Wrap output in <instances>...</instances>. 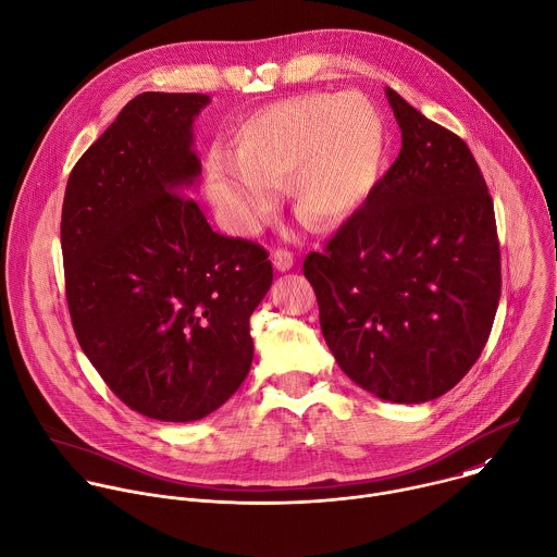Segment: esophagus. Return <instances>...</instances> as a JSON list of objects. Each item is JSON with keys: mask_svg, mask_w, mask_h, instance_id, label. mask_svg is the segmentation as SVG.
<instances>
[{"mask_svg": "<svg viewBox=\"0 0 557 557\" xmlns=\"http://www.w3.org/2000/svg\"><path fill=\"white\" fill-rule=\"evenodd\" d=\"M293 264H295V256H293V251H288V249H275L273 251V267L277 269V271H290L293 269Z\"/></svg>", "mask_w": 557, "mask_h": 557, "instance_id": "esophagus-1", "label": "esophagus"}]
</instances>
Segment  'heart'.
<instances>
[{
  "mask_svg": "<svg viewBox=\"0 0 557 557\" xmlns=\"http://www.w3.org/2000/svg\"><path fill=\"white\" fill-rule=\"evenodd\" d=\"M387 124L362 94L310 91L271 102L234 133V157H208V193L236 234H256L286 181L295 212L317 230L345 223L376 188Z\"/></svg>",
  "mask_w": 557,
  "mask_h": 557,
  "instance_id": "b5f03b06",
  "label": "heart"
}]
</instances>
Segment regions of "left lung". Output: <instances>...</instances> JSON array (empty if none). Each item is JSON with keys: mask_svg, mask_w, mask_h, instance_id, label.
I'll return each mask as SVG.
<instances>
[{"mask_svg": "<svg viewBox=\"0 0 557 557\" xmlns=\"http://www.w3.org/2000/svg\"><path fill=\"white\" fill-rule=\"evenodd\" d=\"M403 148L323 251L304 260L343 372L389 403L450 392L500 299L494 203L468 144L387 87Z\"/></svg>", "mask_w": 557, "mask_h": 557, "instance_id": "8db88e82", "label": "left lung"}]
</instances>
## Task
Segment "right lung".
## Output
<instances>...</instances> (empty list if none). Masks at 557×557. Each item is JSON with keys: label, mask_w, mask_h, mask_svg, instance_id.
Listing matches in <instances>:
<instances>
[{"label": "right lung", "mask_w": 557, "mask_h": 557, "mask_svg": "<svg viewBox=\"0 0 557 557\" xmlns=\"http://www.w3.org/2000/svg\"><path fill=\"white\" fill-rule=\"evenodd\" d=\"M206 94L135 96L70 172L61 249L76 338L109 389L159 422L225 405L253 360L269 251L216 234L190 185Z\"/></svg>", "instance_id": "obj_1"}]
</instances>
